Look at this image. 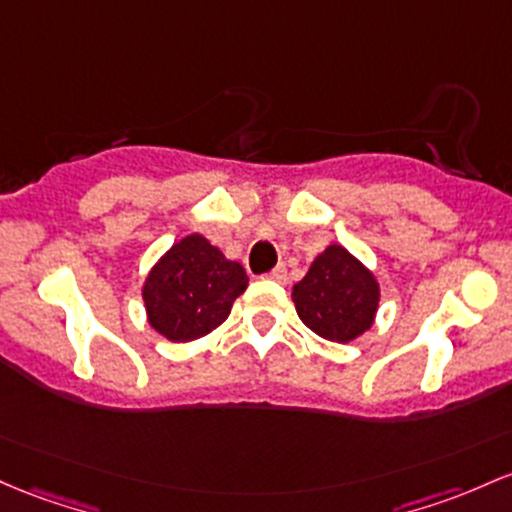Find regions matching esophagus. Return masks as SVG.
I'll list each match as a JSON object with an SVG mask.
<instances>
[{"instance_id": "1", "label": "esophagus", "mask_w": 512, "mask_h": 512, "mask_svg": "<svg viewBox=\"0 0 512 512\" xmlns=\"http://www.w3.org/2000/svg\"><path fill=\"white\" fill-rule=\"evenodd\" d=\"M269 279H274V282H286V267L284 265H279V267H274L272 272L267 274Z\"/></svg>"}]
</instances>
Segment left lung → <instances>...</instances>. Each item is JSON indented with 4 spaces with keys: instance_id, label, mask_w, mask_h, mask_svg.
Masks as SVG:
<instances>
[{
    "instance_id": "1",
    "label": "left lung",
    "mask_w": 512,
    "mask_h": 512,
    "mask_svg": "<svg viewBox=\"0 0 512 512\" xmlns=\"http://www.w3.org/2000/svg\"><path fill=\"white\" fill-rule=\"evenodd\" d=\"M379 296L374 274L342 245L325 247L291 291L303 325L333 342H352L367 333Z\"/></svg>"
}]
</instances>
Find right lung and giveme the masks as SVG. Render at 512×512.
<instances>
[{"label": "right lung", "instance_id": "add662e5", "mask_svg": "<svg viewBox=\"0 0 512 512\" xmlns=\"http://www.w3.org/2000/svg\"><path fill=\"white\" fill-rule=\"evenodd\" d=\"M245 289L243 265L228 260L204 235L192 233L150 269L143 284L145 313L167 340L189 342L216 330Z\"/></svg>", "mask_w": 512, "mask_h": 512}]
</instances>
